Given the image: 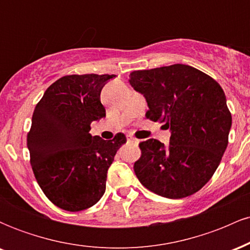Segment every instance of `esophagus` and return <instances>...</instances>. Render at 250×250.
Instances as JSON below:
<instances>
[{"instance_id":"obj_1","label":"esophagus","mask_w":250,"mask_h":250,"mask_svg":"<svg viewBox=\"0 0 250 250\" xmlns=\"http://www.w3.org/2000/svg\"><path fill=\"white\" fill-rule=\"evenodd\" d=\"M127 141H128L129 143H134V145H136V143H139V141H137V140L135 139V137L130 136V135H127Z\"/></svg>"}]
</instances>
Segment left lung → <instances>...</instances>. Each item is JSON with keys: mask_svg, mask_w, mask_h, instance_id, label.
I'll return each instance as SVG.
<instances>
[{"mask_svg": "<svg viewBox=\"0 0 250 250\" xmlns=\"http://www.w3.org/2000/svg\"><path fill=\"white\" fill-rule=\"evenodd\" d=\"M129 83L147 101V117L170 129L169 145L140 143L134 170L153 193L182 199L200 190L219 167L228 146L231 115L220 84L187 64L136 70Z\"/></svg>", "mask_w": 250, "mask_h": 250, "instance_id": "8db88e82", "label": "left lung"}]
</instances>
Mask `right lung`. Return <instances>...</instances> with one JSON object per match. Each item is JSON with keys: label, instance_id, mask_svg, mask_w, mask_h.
Segmentation results:
<instances>
[{"label": "right lung", "instance_id": "obj_1", "mask_svg": "<svg viewBox=\"0 0 250 250\" xmlns=\"http://www.w3.org/2000/svg\"><path fill=\"white\" fill-rule=\"evenodd\" d=\"M115 75H69L54 82L37 103L27 137L37 183L54 205L84 210L100 201L114 156L127 142L91 136V122L105 117L101 90Z\"/></svg>", "mask_w": 250, "mask_h": 250}]
</instances>
